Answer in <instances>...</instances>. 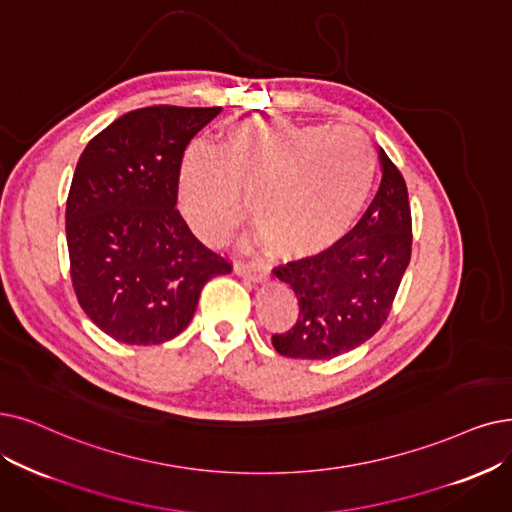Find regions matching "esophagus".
<instances>
[{
	"label": "esophagus",
	"instance_id": "esophagus-1",
	"mask_svg": "<svg viewBox=\"0 0 512 512\" xmlns=\"http://www.w3.org/2000/svg\"><path fill=\"white\" fill-rule=\"evenodd\" d=\"M235 273L239 277H243V279L254 281V283L267 279V269H264L262 264H256V262H237L235 264Z\"/></svg>",
	"mask_w": 512,
	"mask_h": 512
}]
</instances>
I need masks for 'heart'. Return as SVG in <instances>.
I'll use <instances>...</instances> for the list:
<instances>
[{
  "mask_svg": "<svg viewBox=\"0 0 512 512\" xmlns=\"http://www.w3.org/2000/svg\"><path fill=\"white\" fill-rule=\"evenodd\" d=\"M378 172L359 130L245 119L216 153L191 149L180 168V206L195 233L227 239L248 212L277 254L313 256L349 233L370 203Z\"/></svg>",
  "mask_w": 512,
  "mask_h": 512,
  "instance_id": "b5f03b06",
  "label": "heart"
}]
</instances>
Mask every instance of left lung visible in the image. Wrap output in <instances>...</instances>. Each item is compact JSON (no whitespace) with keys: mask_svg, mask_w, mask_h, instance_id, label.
Here are the masks:
<instances>
[{"mask_svg":"<svg viewBox=\"0 0 512 512\" xmlns=\"http://www.w3.org/2000/svg\"><path fill=\"white\" fill-rule=\"evenodd\" d=\"M382 180L370 208L332 248L273 269L298 298V319L273 336L292 359H332L370 340L386 321L412 256V212L395 163L380 149Z\"/></svg>","mask_w":512,"mask_h":512,"instance_id":"left-lung-1","label":"left lung"}]
</instances>
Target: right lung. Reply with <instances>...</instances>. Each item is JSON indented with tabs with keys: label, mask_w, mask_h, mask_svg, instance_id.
I'll return each instance as SVG.
<instances>
[{
	"label": "right lung",
	"mask_w": 512,
	"mask_h": 512,
	"mask_svg": "<svg viewBox=\"0 0 512 512\" xmlns=\"http://www.w3.org/2000/svg\"><path fill=\"white\" fill-rule=\"evenodd\" d=\"M220 107H147L96 134L67 199L71 279L84 313L107 336L149 346L191 323L212 277L231 264L176 210L180 163Z\"/></svg>",
	"instance_id": "obj_1"
}]
</instances>
